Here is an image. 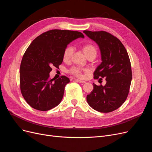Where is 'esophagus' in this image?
I'll list each match as a JSON object with an SVG mask.
<instances>
[{
  "label": "esophagus",
  "mask_w": 152,
  "mask_h": 152,
  "mask_svg": "<svg viewBox=\"0 0 152 152\" xmlns=\"http://www.w3.org/2000/svg\"><path fill=\"white\" fill-rule=\"evenodd\" d=\"M75 81H76V82H78V83H85L86 82L85 81H84V80H78V79H75L74 80Z\"/></svg>",
  "instance_id": "esophagus-1"
}]
</instances>
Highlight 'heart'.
<instances>
[{
    "mask_svg": "<svg viewBox=\"0 0 152 152\" xmlns=\"http://www.w3.org/2000/svg\"><path fill=\"white\" fill-rule=\"evenodd\" d=\"M82 50L85 55L86 57H88L91 55H95L96 56L97 54V49L95 45L92 44H86L82 46ZM74 53V49L72 46H67L66 49H64L63 53V60L64 62H69L70 61L72 56ZM88 70L86 69H82L79 67H72L70 70L69 72L77 77L82 78L83 75V72H88Z\"/></svg>",
    "mask_w": 152,
    "mask_h": 152,
    "instance_id": "obj_1",
    "label": "heart"
}]
</instances>
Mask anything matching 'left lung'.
Segmentation results:
<instances>
[{
  "instance_id": "left-lung-1",
  "label": "left lung",
  "mask_w": 152,
  "mask_h": 152,
  "mask_svg": "<svg viewBox=\"0 0 152 152\" xmlns=\"http://www.w3.org/2000/svg\"><path fill=\"white\" fill-rule=\"evenodd\" d=\"M83 33L98 45L102 62L94 72V78H105L104 86L93 83V90L86 96L88 104L101 113L117 110L127 99L132 80L131 64L121 41L104 31Z\"/></svg>"
}]
</instances>
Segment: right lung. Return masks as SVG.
Returning a JSON list of instances; mask_svg holds the SVG:
<instances>
[{
	"label": "right lung",
	"instance_id": "obj_1",
	"mask_svg": "<svg viewBox=\"0 0 152 152\" xmlns=\"http://www.w3.org/2000/svg\"><path fill=\"white\" fill-rule=\"evenodd\" d=\"M78 38L84 35L76 31L49 30L36 38L26 50L20 67V87L24 99L34 109L45 111L61 103L70 80L64 75L50 79L49 73L53 66L58 68L62 64L67 45Z\"/></svg>",
	"mask_w": 152,
	"mask_h": 152
}]
</instances>
